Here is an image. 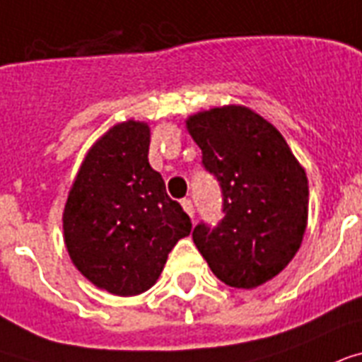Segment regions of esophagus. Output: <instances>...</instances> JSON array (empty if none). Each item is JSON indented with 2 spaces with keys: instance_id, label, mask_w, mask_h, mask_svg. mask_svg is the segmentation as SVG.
<instances>
[{
  "instance_id": "34e87169",
  "label": "esophagus",
  "mask_w": 362,
  "mask_h": 362,
  "mask_svg": "<svg viewBox=\"0 0 362 362\" xmlns=\"http://www.w3.org/2000/svg\"><path fill=\"white\" fill-rule=\"evenodd\" d=\"M181 206H183L185 213H187L189 217H194V206H192V202H190L189 198H183V200H181Z\"/></svg>"
}]
</instances>
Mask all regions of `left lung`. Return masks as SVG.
Listing matches in <instances>:
<instances>
[{
	"label": "left lung",
	"mask_w": 362,
	"mask_h": 362,
	"mask_svg": "<svg viewBox=\"0 0 362 362\" xmlns=\"http://www.w3.org/2000/svg\"><path fill=\"white\" fill-rule=\"evenodd\" d=\"M202 164L223 192L217 226L196 225L192 240L221 281L255 288L276 277L300 249L308 225V177L287 141L243 105L187 120Z\"/></svg>",
	"instance_id": "obj_1"
}]
</instances>
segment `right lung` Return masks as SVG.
Instances as JSON below:
<instances>
[{
	"label": "right lung",
	"instance_id": "1",
	"mask_svg": "<svg viewBox=\"0 0 362 362\" xmlns=\"http://www.w3.org/2000/svg\"><path fill=\"white\" fill-rule=\"evenodd\" d=\"M147 122L109 128L86 153L64 207L75 268L117 296L145 293L192 223L149 164Z\"/></svg>",
	"mask_w": 362,
	"mask_h": 362
}]
</instances>
